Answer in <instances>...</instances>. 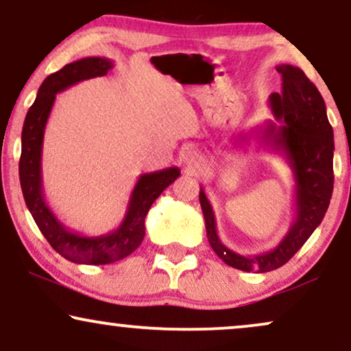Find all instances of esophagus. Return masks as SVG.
<instances>
[{
	"instance_id": "34e87169",
	"label": "esophagus",
	"mask_w": 351,
	"mask_h": 351,
	"mask_svg": "<svg viewBox=\"0 0 351 351\" xmlns=\"http://www.w3.org/2000/svg\"><path fill=\"white\" fill-rule=\"evenodd\" d=\"M183 162L184 165L188 167V170H196L199 163H201V157H199L196 150H186L183 154Z\"/></svg>"
}]
</instances>
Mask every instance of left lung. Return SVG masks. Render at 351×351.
<instances>
[{
	"label": "left lung",
	"instance_id": "left-lung-1",
	"mask_svg": "<svg viewBox=\"0 0 351 351\" xmlns=\"http://www.w3.org/2000/svg\"><path fill=\"white\" fill-rule=\"evenodd\" d=\"M277 71L282 74V92L269 97V106L282 124L267 121L259 128V139L283 154L293 173L295 219L288 233L274 250L256 256L238 254L220 241L210 202L204 189L199 191L212 250L225 264L245 272L264 274L287 264L319 227L334 191V131L321 92L300 68L280 64Z\"/></svg>",
	"mask_w": 351,
	"mask_h": 351
}]
</instances>
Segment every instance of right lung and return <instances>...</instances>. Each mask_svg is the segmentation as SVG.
<instances>
[{
	"mask_svg": "<svg viewBox=\"0 0 351 351\" xmlns=\"http://www.w3.org/2000/svg\"><path fill=\"white\" fill-rule=\"evenodd\" d=\"M112 68L113 61L108 58L88 56L66 64L64 68L50 74L40 86L37 99L25 114L22 128L19 178L25 204L38 230L53 250L76 264H110L134 252L144 239V221L150 206L163 193V189H167L181 175L180 168L176 167L141 175L131 193L121 225L114 232L100 237H86L73 232L63 221L58 220L48 207L42 186V147L45 126L56 94L86 79L105 76Z\"/></svg>",
	"mask_w": 351,
	"mask_h": 351,
	"instance_id": "1",
	"label": "right lung"
}]
</instances>
